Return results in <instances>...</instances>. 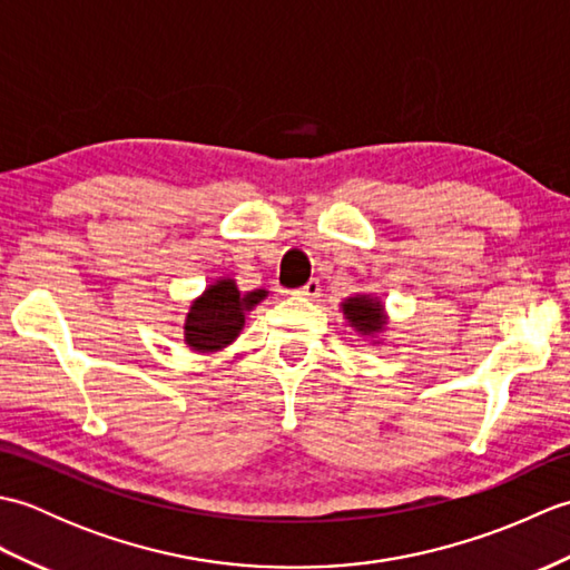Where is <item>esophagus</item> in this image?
I'll list each match as a JSON object with an SVG mask.
<instances>
[{
  "label": "esophagus",
  "instance_id": "esophagus-1",
  "mask_svg": "<svg viewBox=\"0 0 570 570\" xmlns=\"http://www.w3.org/2000/svg\"><path fill=\"white\" fill-rule=\"evenodd\" d=\"M296 294L298 296H306V298H318L321 296V282H318V278H311V282H306L304 286H301Z\"/></svg>",
  "mask_w": 570,
  "mask_h": 570
}]
</instances>
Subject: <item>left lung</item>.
Returning <instances> with one entry per match:
<instances>
[{"label": "left lung", "mask_w": 570, "mask_h": 570, "mask_svg": "<svg viewBox=\"0 0 570 570\" xmlns=\"http://www.w3.org/2000/svg\"><path fill=\"white\" fill-rule=\"evenodd\" d=\"M343 313L347 323L357 328L362 335L377 333L384 328V311L377 298L370 296H353L343 304Z\"/></svg>", "instance_id": "left-lung-1"}]
</instances>
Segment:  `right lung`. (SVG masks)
I'll return each mask as SVG.
<instances>
[{"label": "right lung", "mask_w": 570, "mask_h": 570, "mask_svg": "<svg viewBox=\"0 0 570 570\" xmlns=\"http://www.w3.org/2000/svg\"><path fill=\"white\" fill-rule=\"evenodd\" d=\"M266 296L259 292L242 294L233 278H220L200 298L193 301L186 316V343L198 353H215L229 345L239 335L245 316Z\"/></svg>", "instance_id": "right-lung-1"}]
</instances>
